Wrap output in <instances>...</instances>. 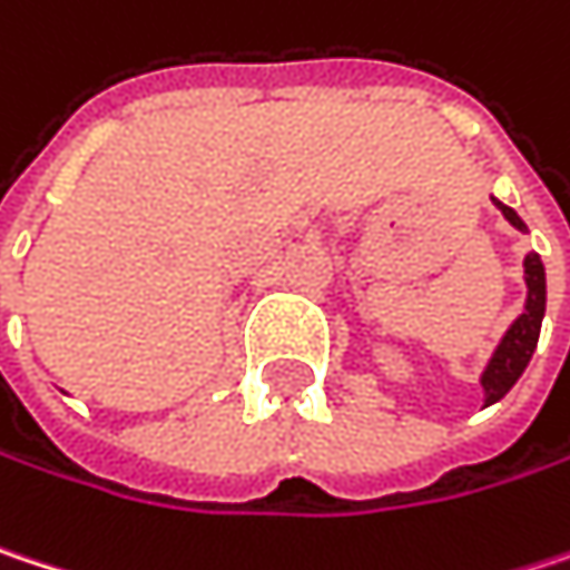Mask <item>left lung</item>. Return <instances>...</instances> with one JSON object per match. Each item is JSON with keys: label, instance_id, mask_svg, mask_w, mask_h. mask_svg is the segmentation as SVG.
<instances>
[{"label": "left lung", "instance_id": "1", "mask_svg": "<svg viewBox=\"0 0 570 570\" xmlns=\"http://www.w3.org/2000/svg\"><path fill=\"white\" fill-rule=\"evenodd\" d=\"M495 208L505 215V222L519 232H525V222L509 208L502 205L499 198H492ZM525 286H529V296H525V309L519 313V320L505 330V336L499 338L492 358L487 362L483 375H480V385L487 394V407L495 404L499 397H505V391L519 382V375L525 372L535 345H539V333H542V316H544V264L542 257L532 250L525 254Z\"/></svg>", "mask_w": 570, "mask_h": 570}]
</instances>
